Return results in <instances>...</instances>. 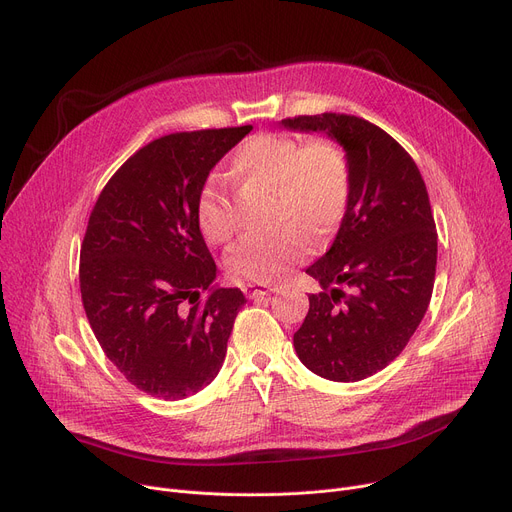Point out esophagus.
<instances>
[{
    "label": "esophagus",
    "mask_w": 512,
    "mask_h": 512,
    "mask_svg": "<svg viewBox=\"0 0 512 512\" xmlns=\"http://www.w3.org/2000/svg\"><path fill=\"white\" fill-rule=\"evenodd\" d=\"M278 288H274V286H265V284H249L247 288H245V292H247V296L249 298H263V296H269V294H274Z\"/></svg>",
    "instance_id": "obj_1"
}]
</instances>
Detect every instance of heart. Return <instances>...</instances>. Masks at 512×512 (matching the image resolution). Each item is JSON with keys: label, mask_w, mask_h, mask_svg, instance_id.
<instances>
[{"label": "heart", "mask_w": 512, "mask_h": 512, "mask_svg": "<svg viewBox=\"0 0 512 512\" xmlns=\"http://www.w3.org/2000/svg\"><path fill=\"white\" fill-rule=\"evenodd\" d=\"M230 173L274 189V222L280 228L255 234L232 247L228 271L236 280L274 282L306 253V239L327 238L346 212L350 170L342 148L327 140L304 144L282 133L253 135L236 150ZM195 216L210 243L234 232L230 199L212 177L199 189Z\"/></svg>", "instance_id": "obj_1"}]
</instances>
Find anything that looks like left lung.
<instances>
[{"mask_svg": "<svg viewBox=\"0 0 512 512\" xmlns=\"http://www.w3.org/2000/svg\"><path fill=\"white\" fill-rule=\"evenodd\" d=\"M325 133L346 152L350 195L331 247L306 274L323 292L294 333L300 362L337 383H356L393 362L430 304L438 236L412 156L381 127L323 113L280 121Z\"/></svg>", "mask_w": 512, "mask_h": 512, "instance_id": "obj_1", "label": "left lung"}]
</instances>
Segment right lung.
Segmentation results:
<instances>
[{"instance_id": "1", "label": "right lung", "mask_w": 512, "mask_h": 512, "mask_svg": "<svg viewBox=\"0 0 512 512\" xmlns=\"http://www.w3.org/2000/svg\"><path fill=\"white\" fill-rule=\"evenodd\" d=\"M251 129L150 142L117 170L90 214L80 253L88 323L123 377L152 397L177 401L210 385L247 302L238 288L214 284L195 203L212 168Z\"/></svg>"}]
</instances>
